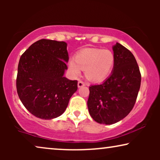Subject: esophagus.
I'll return each mask as SVG.
<instances>
[{
    "instance_id": "34e87169",
    "label": "esophagus",
    "mask_w": 160,
    "mask_h": 160,
    "mask_svg": "<svg viewBox=\"0 0 160 160\" xmlns=\"http://www.w3.org/2000/svg\"><path fill=\"white\" fill-rule=\"evenodd\" d=\"M84 85H85V84L84 82H82V81H78V88L84 87Z\"/></svg>"
}]
</instances>
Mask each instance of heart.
I'll return each mask as SVG.
<instances>
[{
    "mask_svg": "<svg viewBox=\"0 0 160 160\" xmlns=\"http://www.w3.org/2000/svg\"><path fill=\"white\" fill-rule=\"evenodd\" d=\"M114 54L109 49L86 48L69 59L68 70L71 76H80L84 71L86 78L91 82H101L110 75L114 66Z\"/></svg>",
    "mask_w": 160,
    "mask_h": 160,
    "instance_id": "1",
    "label": "heart"
}]
</instances>
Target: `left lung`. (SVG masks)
Returning a JSON list of instances; mask_svg holds the SVG:
<instances>
[{
  "mask_svg": "<svg viewBox=\"0 0 160 160\" xmlns=\"http://www.w3.org/2000/svg\"><path fill=\"white\" fill-rule=\"evenodd\" d=\"M114 66L102 84L91 85L87 101L89 114L98 123L112 124L132 111L141 87V76L130 50L117 43L112 47Z\"/></svg>",
  "mask_w": 160,
  "mask_h": 160,
  "instance_id": "left-lung-1",
  "label": "left lung"
}]
</instances>
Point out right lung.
<instances>
[{
	"label": "right lung",
	"mask_w": 160,
	"mask_h": 160,
	"mask_svg": "<svg viewBox=\"0 0 160 160\" xmlns=\"http://www.w3.org/2000/svg\"><path fill=\"white\" fill-rule=\"evenodd\" d=\"M67 43L41 39L22 54L18 65L17 90L28 111L42 119H52L65 112L78 82L65 77L69 57Z\"/></svg>",
	"instance_id": "obj_1"
}]
</instances>
